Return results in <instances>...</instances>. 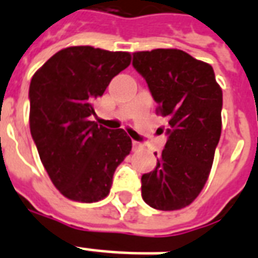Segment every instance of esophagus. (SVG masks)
Segmentation results:
<instances>
[{
	"label": "esophagus",
	"instance_id": "34e87169",
	"mask_svg": "<svg viewBox=\"0 0 258 258\" xmlns=\"http://www.w3.org/2000/svg\"><path fill=\"white\" fill-rule=\"evenodd\" d=\"M142 147V145L141 143H139V142H137V141H133V149L134 150H139Z\"/></svg>",
	"mask_w": 258,
	"mask_h": 258
}]
</instances>
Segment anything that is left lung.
Here are the masks:
<instances>
[{
    "mask_svg": "<svg viewBox=\"0 0 258 258\" xmlns=\"http://www.w3.org/2000/svg\"><path fill=\"white\" fill-rule=\"evenodd\" d=\"M133 67L167 120L165 149L155 169L142 175V198L158 210L186 208L212 169L222 125V89L212 66L183 50L135 52Z\"/></svg>",
    "mask_w": 258,
    "mask_h": 258,
    "instance_id": "1",
    "label": "left lung"
}]
</instances>
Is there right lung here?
<instances>
[{
	"instance_id": "right-lung-1",
	"label": "right lung",
	"mask_w": 258,
	"mask_h": 258,
	"mask_svg": "<svg viewBox=\"0 0 258 258\" xmlns=\"http://www.w3.org/2000/svg\"><path fill=\"white\" fill-rule=\"evenodd\" d=\"M130 62L127 52L70 46L32 78L30 134L50 180L70 200L91 204L108 196L113 172L131 151L124 130L89 120L93 101Z\"/></svg>"
}]
</instances>
